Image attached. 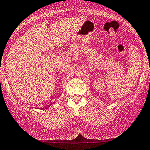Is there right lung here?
<instances>
[{
	"label": "right lung",
	"instance_id": "right-lung-1",
	"mask_svg": "<svg viewBox=\"0 0 150 150\" xmlns=\"http://www.w3.org/2000/svg\"><path fill=\"white\" fill-rule=\"evenodd\" d=\"M51 105H52V104H51V105H49V106H48V107H45V108H41V109H44V110L47 109V108H49V107H50V106H51Z\"/></svg>",
	"mask_w": 150,
	"mask_h": 150
}]
</instances>
